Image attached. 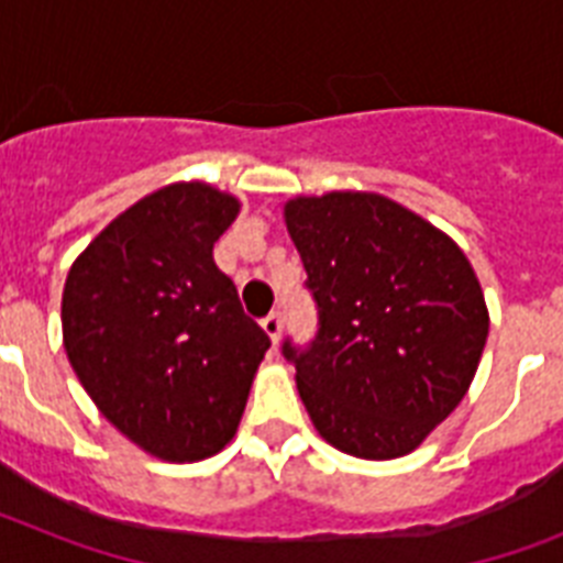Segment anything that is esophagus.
Here are the masks:
<instances>
[{
	"label": "esophagus",
	"mask_w": 563,
	"mask_h": 563,
	"mask_svg": "<svg viewBox=\"0 0 563 563\" xmlns=\"http://www.w3.org/2000/svg\"><path fill=\"white\" fill-rule=\"evenodd\" d=\"M263 330H265V335H268V339L277 344V339H280V330H283L280 312H272V316H265L263 318Z\"/></svg>",
	"instance_id": "34e87169"
}]
</instances>
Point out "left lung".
I'll return each mask as SVG.
<instances>
[{
  "label": "left lung",
  "instance_id": "left-lung-1",
  "mask_svg": "<svg viewBox=\"0 0 563 563\" xmlns=\"http://www.w3.org/2000/svg\"><path fill=\"white\" fill-rule=\"evenodd\" d=\"M283 219L321 307L312 347H283L312 427L356 459L409 455L464 400L488 342L471 260L379 192L295 195Z\"/></svg>",
  "mask_w": 563,
  "mask_h": 563
}]
</instances>
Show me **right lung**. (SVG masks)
<instances>
[{"label":"right lung","mask_w":563,"mask_h":563,"mask_svg":"<svg viewBox=\"0 0 563 563\" xmlns=\"http://www.w3.org/2000/svg\"><path fill=\"white\" fill-rule=\"evenodd\" d=\"M236 195L175 180L119 212L66 274L64 347L96 409L143 453L203 462L233 441L272 339L212 245Z\"/></svg>","instance_id":"obj_1"}]
</instances>
